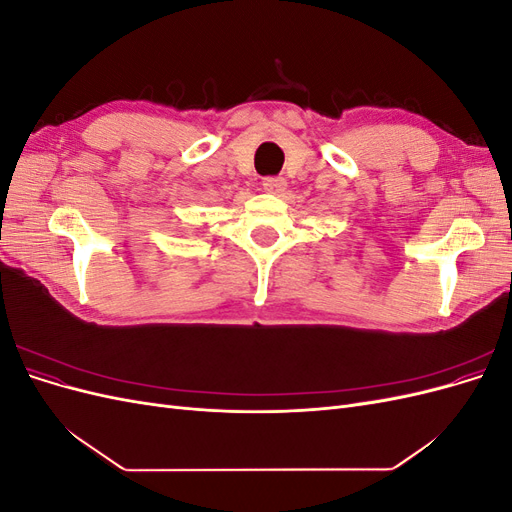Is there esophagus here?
<instances>
[{"mask_svg":"<svg viewBox=\"0 0 512 512\" xmlns=\"http://www.w3.org/2000/svg\"><path fill=\"white\" fill-rule=\"evenodd\" d=\"M286 179H282V177H269V179H265L262 181V190H265L267 194H277L280 196L282 192H286Z\"/></svg>","mask_w":512,"mask_h":512,"instance_id":"esophagus-1","label":"esophagus"}]
</instances>
